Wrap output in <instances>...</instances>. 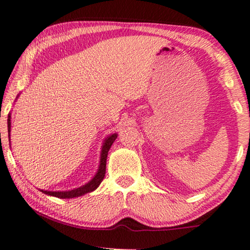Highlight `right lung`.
I'll use <instances>...</instances> for the list:
<instances>
[{
	"label": "right lung",
	"instance_id": "obj_1",
	"mask_svg": "<svg viewBox=\"0 0 250 250\" xmlns=\"http://www.w3.org/2000/svg\"><path fill=\"white\" fill-rule=\"evenodd\" d=\"M18 96H17V99H18ZM7 128H9V137H10L11 114H9V117H7ZM117 137H118V133L115 132L104 139L103 145H102V149H101V156H100V165H99L98 172L95 173L94 177H93L92 180L88 182V183L84 184L83 186H80V188H77L69 189V191H47V189L46 191H44V189H40V191H42L43 194L58 197V199H73V197L82 196V195L86 194V193L94 191V189L98 188L99 185L101 184V182L104 178V175H105L107 152H109L110 148H111V146H112L113 141L117 139Z\"/></svg>",
	"mask_w": 250,
	"mask_h": 250
}]
</instances>
